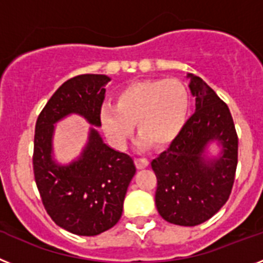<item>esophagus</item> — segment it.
Here are the masks:
<instances>
[{
  "instance_id": "obj_1",
  "label": "esophagus",
  "mask_w": 263,
  "mask_h": 263,
  "mask_svg": "<svg viewBox=\"0 0 263 263\" xmlns=\"http://www.w3.org/2000/svg\"><path fill=\"white\" fill-rule=\"evenodd\" d=\"M135 164H136V167H138L139 170H143L149 164V162L144 158H136L135 159Z\"/></svg>"
}]
</instances>
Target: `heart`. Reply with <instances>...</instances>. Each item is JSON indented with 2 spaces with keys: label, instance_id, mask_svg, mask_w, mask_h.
Returning a JSON list of instances; mask_svg holds the SVG:
<instances>
[{
  "label": "heart",
  "instance_id": "heart-1",
  "mask_svg": "<svg viewBox=\"0 0 263 263\" xmlns=\"http://www.w3.org/2000/svg\"><path fill=\"white\" fill-rule=\"evenodd\" d=\"M190 93L176 79L134 83L118 93L116 105L104 104L100 123L109 142L123 148L136 123L140 134L138 144L156 147L170 144L186 124Z\"/></svg>",
  "mask_w": 263,
  "mask_h": 263
}]
</instances>
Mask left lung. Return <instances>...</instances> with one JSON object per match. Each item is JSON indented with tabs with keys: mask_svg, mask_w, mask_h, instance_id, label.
<instances>
[{
	"mask_svg": "<svg viewBox=\"0 0 263 263\" xmlns=\"http://www.w3.org/2000/svg\"><path fill=\"white\" fill-rule=\"evenodd\" d=\"M195 112L170 147L151 162L158 179L155 203L160 217L179 226H196L220 210L230 196L238 163V136L226 103L198 76L189 73ZM215 141L220 155L207 158Z\"/></svg>",
	"mask_w": 263,
	"mask_h": 263,
	"instance_id": "obj_1",
	"label": "left lung"
}]
</instances>
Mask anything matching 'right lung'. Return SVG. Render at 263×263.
Masks as SVG:
<instances>
[{"label":"right lung","mask_w":263,"mask_h":263,"mask_svg":"<svg viewBox=\"0 0 263 263\" xmlns=\"http://www.w3.org/2000/svg\"><path fill=\"white\" fill-rule=\"evenodd\" d=\"M108 81L105 74H80L65 81L39 115L34 129L33 171L46 213L57 226L84 237L118 223L136 173L131 156L105 144L95 128L101 127ZM73 113L94 127L81 156L69 165H59L52 158L54 124Z\"/></svg>","instance_id":"1"}]
</instances>
